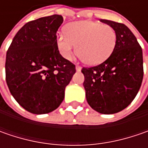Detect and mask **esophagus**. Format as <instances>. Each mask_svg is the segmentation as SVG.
I'll return each mask as SVG.
<instances>
[{
  "label": "esophagus",
  "instance_id": "34e87169",
  "mask_svg": "<svg viewBox=\"0 0 148 148\" xmlns=\"http://www.w3.org/2000/svg\"><path fill=\"white\" fill-rule=\"evenodd\" d=\"M76 70H77V71H80L81 70H82V67H81L80 66L77 65V66H76Z\"/></svg>",
  "mask_w": 148,
  "mask_h": 148
}]
</instances>
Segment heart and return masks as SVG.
Listing matches in <instances>:
<instances>
[{
  "label": "heart",
  "instance_id": "heart-1",
  "mask_svg": "<svg viewBox=\"0 0 148 148\" xmlns=\"http://www.w3.org/2000/svg\"><path fill=\"white\" fill-rule=\"evenodd\" d=\"M66 35L60 34L57 45L66 60L77 53L89 65H98L107 59L116 45L115 30L110 25L92 20H80L66 26Z\"/></svg>",
  "mask_w": 148,
  "mask_h": 148
}]
</instances>
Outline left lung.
Segmentation results:
<instances>
[{"mask_svg":"<svg viewBox=\"0 0 148 148\" xmlns=\"http://www.w3.org/2000/svg\"><path fill=\"white\" fill-rule=\"evenodd\" d=\"M100 21L115 30L116 45L104 62L83 67V86L89 105L100 114H111L128 107L139 90L143 78V50L125 25Z\"/></svg>","mask_w":148,"mask_h":148,"instance_id":"obj_1","label":"left lung"}]
</instances>
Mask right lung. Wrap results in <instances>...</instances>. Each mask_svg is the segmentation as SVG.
Segmentation results:
<instances>
[{
	"label": "right lung",
	"instance_id": "add662e5",
	"mask_svg": "<svg viewBox=\"0 0 148 148\" xmlns=\"http://www.w3.org/2000/svg\"><path fill=\"white\" fill-rule=\"evenodd\" d=\"M62 22V15L53 14L26 23L6 53L9 90L19 105L32 114L55 110L76 72L75 65L58 49L57 31Z\"/></svg>",
	"mask_w": 148,
	"mask_h": 148
}]
</instances>
